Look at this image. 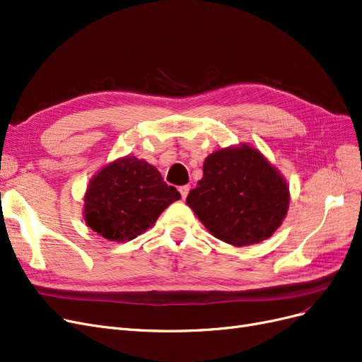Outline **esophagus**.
<instances>
[{"label":"esophagus","mask_w":362,"mask_h":362,"mask_svg":"<svg viewBox=\"0 0 362 362\" xmlns=\"http://www.w3.org/2000/svg\"><path fill=\"white\" fill-rule=\"evenodd\" d=\"M189 192H190V185H189V184H185V185H181V187H180V193H181V196H182V199L187 197V194H189Z\"/></svg>","instance_id":"esophagus-1"}]
</instances>
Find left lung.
Returning <instances> with one entry per match:
<instances>
[{
  "instance_id": "1",
  "label": "left lung",
  "mask_w": 362,
  "mask_h": 362,
  "mask_svg": "<svg viewBox=\"0 0 362 362\" xmlns=\"http://www.w3.org/2000/svg\"><path fill=\"white\" fill-rule=\"evenodd\" d=\"M187 205L216 238L243 247L276 232L288 213L289 189L256 149L226 148L205 158Z\"/></svg>"
}]
</instances>
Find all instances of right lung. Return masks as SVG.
Here are the masks:
<instances>
[{
    "label": "right lung",
    "mask_w": 362,
    "mask_h": 362,
    "mask_svg": "<svg viewBox=\"0 0 362 362\" xmlns=\"http://www.w3.org/2000/svg\"><path fill=\"white\" fill-rule=\"evenodd\" d=\"M181 197L145 160L126 157L107 165L85 193V220L109 241H130L153 226Z\"/></svg>",
    "instance_id": "right-lung-1"
}]
</instances>
